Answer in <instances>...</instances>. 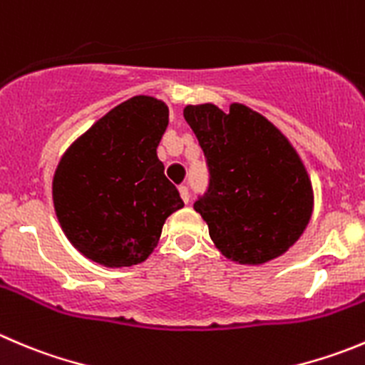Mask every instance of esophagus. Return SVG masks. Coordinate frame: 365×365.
I'll list each match as a JSON object with an SVG mask.
<instances>
[{
	"instance_id": "34e87169",
	"label": "esophagus",
	"mask_w": 365,
	"mask_h": 365,
	"mask_svg": "<svg viewBox=\"0 0 365 365\" xmlns=\"http://www.w3.org/2000/svg\"><path fill=\"white\" fill-rule=\"evenodd\" d=\"M180 196H182V200L185 201V203H189V200H190V194H189V189H187L185 185H182L180 187Z\"/></svg>"
}]
</instances>
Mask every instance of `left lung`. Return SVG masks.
Segmentation results:
<instances>
[{
  "instance_id": "8db88e82",
  "label": "left lung",
  "mask_w": 365,
  "mask_h": 365,
  "mask_svg": "<svg viewBox=\"0 0 365 365\" xmlns=\"http://www.w3.org/2000/svg\"><path fill=\"white\" fill-rule=\"evenodd\" d=\"M183 118L197 137L210 180L194 203L226 258L264 264L302 237L312 215L307 169L284 133L244 105L225 114L212 103L189 105Z\"/></svg>"
}]
</instances>
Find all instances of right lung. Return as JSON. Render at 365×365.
<instances>
[{
  "instance_id": "add662e5",
  "label": "right lung",
  "mask_w": 365,
  "mask_h": 365,
  "mask_svg": "<svg viewBox=\"0 0 365 365\" xmlns=\"http://www.w3.org/2000/svg\"><path fill=\"white\" fill-rule=\"evenodd\" d=\"M168 123L164 101L133 96L60 158L53 176L56 217L91 260L107 267L140 264L157 247L165 219L183 207L157 157Z\"/></svg>"
}]
</instances>
